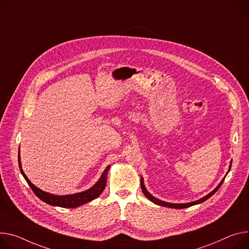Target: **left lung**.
Returning a JSON list of instances; mask_svg holds the SVG:
<instances>
[{
	"instance_id": "8db88e82",
	"label": "left lung",
	"mask_w": 249,
	"mask_h": 249,
	"mask_svg": "<svg viewBox=\"0 0 249 249\" xmlns=\"http://www.w3.org/2000/svg\"><path fill=\"white\" fill-rule=\"evenodd\" d=\"M231 163H232V161H231V165H230V168H229V171H228L227 175H228L229 172L231 171ZM227 175H225V177H227ZM225 177H224V178H225ZM224 178L221 179V182L217 185V187H216L213 191H212L210 194H208L207 196H205L199 198V199H197V200L191 201V202H186V203H171V202H167V201H164V200H161V199H159V198H157V197H155L154 196H152V195L147 191V189H146V187H145V185H144V178H143V177L140 178V180H141V189H142L143 194L146 196V197H147L148 199H150L152 202L156 203V205L161 206V207H166V208H171V209H187V208H190V207H192V206L198 205V203H201V202H203L205 200H207L208 198H210V197L219 189V187L222 185L223 180H224Z\"/></svg>"
}]
</instances>
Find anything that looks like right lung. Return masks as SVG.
I'll return each instance as SVG.
<instances>
[{
    "instance_id": "add662e5",
    "label": "right lung",
    "mask_w": 249,
    "mask_h": 249,
    "mask_svg": "<svg viewBox=\"0 0 249 249\" xmlns=\"http://www.w3.org/2000/svg\"><path fill=\"white\" fill-rule=\"evenodd\" d=\"M18 167H19L20 173H21L22 176H24L25 179L27 180V183L32 188V190L36 194V196L39 199H41L44 202L49 203V205H51V206L60 207V208H72V209H74V208L80 207V206L84 205V203H87L89 201L95 199L96 197H98L105 189L106 180H107V173H108L109 168H110V165L106 167V169L102 173L99 179L90 189H88L84 192H80V193H76V194H72V195L58 196V195H53V194H51V193H48V192H44V191L38 189L37 187H36L31 182V180L28 178V177L26 176V174L24 173V171H22V169H21L19 151H18Z\"/></svg>"
}]
</instances>
